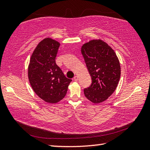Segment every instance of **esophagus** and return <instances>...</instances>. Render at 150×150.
<instances>
[{
    "label": "esophagus",
    "instance_id": "esophagus-1",
    "mask_svg": "<svg viewBox=\"0 0 150 150\" xmlns=\"http://www.w3.org/2000/svg\"><path fill=\"white\" fill-rule=\"evenodd\" d=\"M74 79V81H78V76H77V75L75 76V77H74V79Z\"/></svg>",
    "mask_w": 150,
    "mask_h": 150
}]
</instances>
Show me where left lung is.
Returning <instances> with one entry per match:
<instances>
[{
  "instance_id": "left-lung-1",
  "label": "left lung",
  "mask_w": 150,
  "mask_h": 150,
  "mask_svg": "<svg viewBox=\"0 0 150 150\" xmlns=\"http://www.w3.org/2000/svg\"><path fill=\"white\" fill-rule=\"evenodd\" d=\"M92 79L84 89L85 96L93 103L107 99L116 90L120 77V65L114 50L100 40H91L81 47Z\"/></svg>"
}]
</instances>
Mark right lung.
I'll use <instances>...</instances> for the list:
<instances>
[{"mask_svg":"<svg viewBox=\"0 0 150 150\" xmlns=\"http://www.w3.org/2000/svg\"><path fill=\"white\" fill-rule=\"evenodd\" d=\"M60 44L45 38L35 47L30 60L28 79L32 89L48 103H57L67 93L71 79L67 78L55 63Z\"/></svg>","mask_w":150,"mask_h":150,"instance_id":"obj_1","label":"right lung"}]
</instances>
